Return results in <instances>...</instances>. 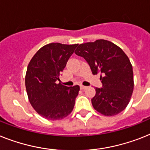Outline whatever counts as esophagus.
Instances as JSON below:
<instances>
[{"label": "esophagus", "mask_w": 150, "mask_h": 150, "mask_svg": "<svg viewBox=\"0 0 150 150\" xmlns=\"http://www.w3.org/2000/svg\"><path fill=\"white\" fill-rule=\"evenodd\" d=\"M86 88H87V87H86V86H83V85L80 86V89H81V90H86Z\"/></svg>", "instance_id": "esophagus-1"}]
</instances>
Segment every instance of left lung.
<instances>
[{"label":"left lung","instance_id":"1","mask_svg":"<svg viewBox=\"0 0 150 150\" xmlns=\"http://www.w3.org/2000/svg\"><path fill=\"white\" fill-rule=\"evenodd\" d=\"M75 54L83 57L93 75L100 72L102 88H96L91 100L93 108L101 114L112 117L124 110L133 91V67L118 46L106 40H96L78 46Z\"/></svg>","mask_w":150,"mask_h":150}]
</instances>
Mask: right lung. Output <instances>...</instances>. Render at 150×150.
Returning <instances> with one entry per match:
<instances>
[{
	"instance_id": "1",
	"label": "right lung",
	"mask_w": 150,
	"mask_h": 150,
	"mask_svg": "<svg viewBox=\"0 0 150 150\" xmlns=\"http://www.w3.org/2000/svg\"><path fill=\"white\" fill-rule=\"evenodd\" d=\"M77 46L48 44L34 54L28 64L25 76L28 99L36 112L47 120H62L74 109L80 86L68 87L57 81Z\"/></svg>"
}]
</instances>
